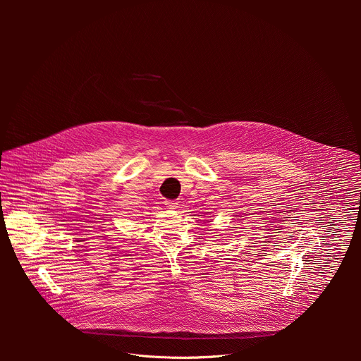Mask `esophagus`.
Returning a JSON list of instances; mask_svg holds the SVG:
<instances>
[{"label": "esophagus", "instance_id": "1", "mask_svg": "<svg viewBox=\"0 0 361 361\" xmlns=\"http://www.w3.org/2000/svg\"><path fill=\"white\" fill-rule=\"evenodd\" d=\"M165 207L171 208V209H175V208H178V202H175V200H165Z\"/></svg>", "mask_w": 361, "mask_h": 361}]
</instances>
